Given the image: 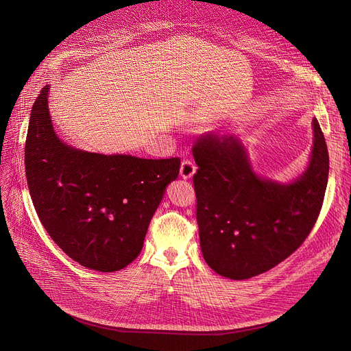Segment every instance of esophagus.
I'll return each instance as SVG.
<instances>
[{
	"label": "esophagus",
	"instance_id": "34e87169",
	"mask_svg": "<svg viewBox=\"0 0 351 351\" xmlns=\"http://www.w3.org/2000/svg\"><path fill=\"white\" fill-rule=\"evenodd\" d=\"M196 172V165L191 159H185L180 165V176L183 179H191Z\"/></svg>",
	"mask_w": 351,
	"mask_h": 351
}]
</instances>
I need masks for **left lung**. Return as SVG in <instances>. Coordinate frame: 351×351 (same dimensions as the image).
Instances as JSON below:
<instances>
[{"label":"left lung","mask_w":351,"mask_h":351,"mask_svg":"<svg viewBox=\"0 0 351 351\" xmlns=\"http://www.w3.org/2000/svg\"><path fill=\"white\" fill-rule=\"evenodd\" d=\"M307 171L293 183L257 176L241 141L205 134L193 145L200 249L210 269L233 280L267 271L296 252L315 226L328 179L317 119Z\"/></svg>","instance_id":"1"}]
</instances>
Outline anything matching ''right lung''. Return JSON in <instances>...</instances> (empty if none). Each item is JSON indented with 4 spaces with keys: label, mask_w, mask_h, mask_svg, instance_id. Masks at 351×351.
<instances>
[{
    "label": "right lung",
    "mask_w": 351,
    "mask_h": 351,
    "mask_svg": "<svg viewBox=\"0 0 351 351\" xmlns=\"http://www.w3.org/2000/svg\"><path fill=\"white\" fill-rule=\"evenodd\" d=\"M45 85L36 97L25 141V173L43 226L84 267L117 271L142 250L180 159H142L73 149L53 132Z\"/></svg>",
    "instance_id": "obj_1"
}]
</instances>
